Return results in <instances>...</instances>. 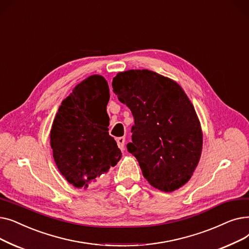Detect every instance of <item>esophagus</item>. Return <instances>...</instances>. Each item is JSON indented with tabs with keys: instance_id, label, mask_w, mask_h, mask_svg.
<instances>
[{
	"instance_id": "1",
	"label": "esophagus",
	"mask_w": 249,
	"mask_h": 249,
	"mask_svg": "<svg viewBox=\"0 0 249 249\" xmlns=\"http://www.w3.org/2000/svg\"><path fill=\"white\" fill-rule=\"evenodd\" d=\"M116 143H117V146L118 148H120L121 150H124V144H125V139L124 137H121V138H117L116 139Z\"/></svg>"
}]
</instances>
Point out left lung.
Here are the masks:
<instances>
[{"instance_id": "obj_1", "label": "left lung", "mask_w": 249, "mask_h": 249, "mask_svg": "<svg viewBox=\"0 0 249 249\" xmlns=\"http://www.w3.org/2000/svg\"><path fill=\"white\" fill-rule=\"evenodd\" d=\"M112 88L133 113V142L126 148L137 158L145 178L165 193L184 185L199 161L203 133L183 89L149 70L118 73Z\"/></svg>"}]
</instances>
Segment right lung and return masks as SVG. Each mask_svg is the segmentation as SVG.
<instances>
[{"label":"right lung","mask_w":249,"mask_h":249,"mask_svg":"<svg viewBox=\"0 0 249 249\" xmlns=\"http://www.w3.org/2000/svg\"><path fill=\"white\" fill-rule=\"evenodd\" d=\"M106 80L93 75L82 81L63 100L53 120L51 146L56 166L75 187H88L115 166L122 158L108 134ZM100 120H104L103 124Z\"/></svg>","instance_id":"add662e5"}]
</instances>
